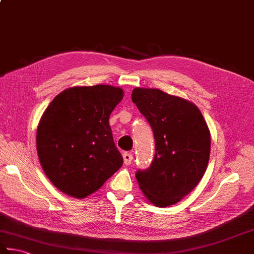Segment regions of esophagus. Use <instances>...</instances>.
I'll return each instance as SVG.
<instances>
[{"mask_svg":"<svg viewBox=\"0 0 254 254\" xmlns=\"http://www.w3.org/2000/svg\"><path fill=\"white\" fill-rule=\"evenodd\" d=\"M123 161L126 165H130L133 161V154L130 152H126L123 154Z\"/></svg>","mask_w":254,"mask_h":254,"instance_id":"34e87169","label":"esophagus"}]
</instances>
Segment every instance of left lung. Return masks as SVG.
<instances>
[{"instance_id": "left-lung-1", "label": "left lung", "mask_w": 254, "mask_h": 254, "mask_svg": "<svg viewBox=\"0 0 254 254\" xmlns=\"http://www.w3.org/2000/svg\"><path fill=\"white\" fill-rule=\"evenodd\" d=\"M132 101L155 138L151 166L135 174L138 186L153 205H174L199 184L207 170L209 128L195 103L160 89L134 88Z\"/></svg>"}]
</instances>
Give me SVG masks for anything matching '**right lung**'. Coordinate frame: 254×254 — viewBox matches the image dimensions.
<instances>
[{
	"label": "right lung",
	"mask_w": 254,
	"mask_h": 254,
	"mask_svg": "<svg viewBox=\"0 0 254 254\" xmlns=\"http://www.w3.org/2000/svg\"><path fill=\"white\" fill-rule=\"evenodd\" d=\"M123 96V89L109 84L71 87L43 113L38 160L48 180L66 195L86 198L122 166L109 118Z\"/></svg>",
	"instance_id": "obj_1"
}]
</instances>
